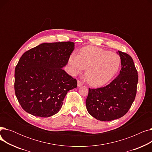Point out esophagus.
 <instances>
[{
    "label": "esophagus",
    "mask_w": 152,
    "mask_h": 152,
    "mask_svg": "<svg viewBox=\"0 0 152 152\" xmlns=\"http://www.w3.org/2000/svg\"><path fill=\"white\" fill-rule=\"evenodd\" d=\"M83 84V83L81 81H79V80L77 81V86H78V87L81 86Z\"/></svg>",
    "instance_id": "1"
}]
</instances>
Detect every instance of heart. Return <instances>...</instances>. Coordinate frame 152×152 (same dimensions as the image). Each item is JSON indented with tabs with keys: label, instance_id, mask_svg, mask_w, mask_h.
Masks as SVG:
<instances>
[{
	"label": "heart",
	"instance_id": "obj_1",
	"mask_svg": "<svg viewBox=\"0 0 152 152\" xmlns=\"http://www.w3.org/2000/svg\"><path fill=\"white\" fill-rule=\"evenodd\" d=\"M69 65L74 75L87 69V82L93 87H99L107 84L116 75L121 65V58L116 53L88 46L83 48L79 55H71Z\"/></svg>",
	"mask_w": 152,
	"mask_h": 152
}]
</instances>
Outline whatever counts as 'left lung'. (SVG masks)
Segmentation results:
<instances>
[{"mask_svg": "<svg viewBox=\"0 0 152 152\" xmlns=\"http://www.w3.org/2000/svg\"><path fill=\"white\" fill-rule=\"evenodd\" d=\"M121 69L109 84L97 89L89 88L86 100L89 113L102 121L120 118L130 109L137 93L138 73L132 57L118 51Z\"/></svg>", "mask_w": 152, "mask_h": 152, "instance_id": "left-lung-1", "label": "left lung"}]
</instances>
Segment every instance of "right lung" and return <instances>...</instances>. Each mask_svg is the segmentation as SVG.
I'll list each match as a JSON object with an SVG mask.
<instances>
[{
    "label": "right lung",
    "mask_w": 152,
    "mask_h": 152,
    "mask_svg": "<svg viewBox=\"0 0 152 152\" xmlns=\"http://www.w3.org/2000/svg\"><path fill=\"white\" fill-rule=\"evenodd\" d=\"M74 43H43L24 53L15 69L14 88L22 108L42 118L57 113L77 80L62 68L67 65Z\"/></svg>",
    "instance_id": "1"
}]
</instances>
